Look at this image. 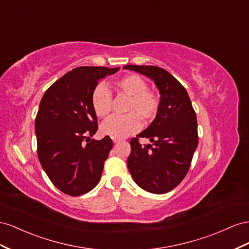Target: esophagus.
Here are the masks:
<instances>
[{
    "label": "esophagus",
    "mask_w": 249,
    "mask_h": 249,
    "mask_svg": "<svg viewBox=\"0 0 249 249\" xmlns=\"http://www.w3.org/2000/svg\"><path fill=\"white\" fill-rule=\"evenodd\" d=\"M113 143H120V142H122V139H118V138H113L112 139Z\"/></svg>",
    "instance_id": "1"
}]
</instances>
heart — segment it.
<instances>
[{
  "label": "heart",
  "mask_w": 249,
  "mask_h": 249,
  "mask_svg": "<svg viewBox=\"0 0 249 249\" xmlns=\"http://www.w3.org/2000/svg\"><path fill=\"white\" fill-rule=\"evenodd\" d=\"M116 87L129 96L125 116H111L101 124V132L111 138H126L141 128V119L152 121L160 109L158 96L148 90L146 81L139 75L130 74L121 78ZM91 106L98 118L108 116L111 109V94L103 83L98 84L91 95Z\"/></svg>",
  "instance_id": "1"
}]
</instances>
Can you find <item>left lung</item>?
Listing matches in <instances>:
<instances>
[{"label": "left lung", "mask_w": 249, "mask_h": 249, "mask_svg": "<svg viewBox=\"0 0 249 249\" xmlns=\"http://www.w3.org/2000/svg\"><path fill=\"white\" fill-rule=\"evenodd\" d=\"M123 69L150 78L160 90L158 115L138 138L131 139L127 166L140 188L165 194L178 186L190 169L198 145L196 113L186 89L166 70L132 65ZM139 137L149 138L153 145L142 146Z\"/></svg>", "instance_id": "obj_1"}]
</instances>
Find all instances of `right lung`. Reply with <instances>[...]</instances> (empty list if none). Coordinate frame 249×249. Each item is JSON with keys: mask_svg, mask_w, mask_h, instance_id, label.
<instances>
[{"mask_svg": "<svg viewBox=\"0 0 249 249\" xmlns=\"http://www.w3.org/2000/svg\"><path fill=\"white\" fill-rule=\"evenodd\" d=\"M119 69L76 68L54 82L41 98L35 119L38 160L50 180L65 194L83 195L101 178L112 141L109 137L90 139L98 129L91 95L99 80Z\"/></svg>", "mask_w": 249, "mask_h": 249, "instance_id": "1", "label": "right lung"}]
</instances>
